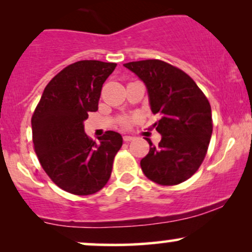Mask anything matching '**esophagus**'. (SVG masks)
Listing matches in <instances>:
<instances>
[{
    "label": "esophagus",
    "mask_w": 252,
    "mask_h": 252,
    "mask_svg": "<svg viewBox=\"0 0 252 252\" xmlns=\"http://www.w3.org/2000/svg\"><path fill=\"white\" fill-rule=\"evenodd\" d=\"M134 136H129V135H124L123 136V140L126 141V142H130V141H132L134 140Z\"/></svg>",
    "instance_id": "esophagus-1"
}]
</instances>
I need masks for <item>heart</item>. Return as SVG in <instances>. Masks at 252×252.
Returning <instances> with one entry per match:
<instances>
[{
  "mask_svg": "<svg viewBox=\"0 0 252 252\" xmlns=\"http://www.w3.org/2000/svg\"><path fill=\"white\" fill-rule=\"evenodd\" d=\"M134 121H135V117H126L121 121V123H122V126H128L132 122H134Z\"/></svg>",
  "mask_w": 252,
  "mask_h": 252,
  "instance_id": "heart-1",
  "label": "heart"
}]
</instances>
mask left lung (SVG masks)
<instances>
[{"label": "left lung", "mask_w": 252, "mask_h": 252, "mask_svg": "<svg viewBox=\"0 0 252 252\" xmlns=\"http://www.w3.org/2000/svg\"><path fill=\"white\" fill-rule=\"evenodd\" d=\"M144 83L155 123L162 135L158 147L148 141L150 149L141 160L149 180L163 186L186 181L198 170L212 135L211 105L194 80L184 71L161 60L124 63Z\"/></svg>", "instance_id": "8db88e82"}]
</instances>
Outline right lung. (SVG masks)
Instances as JSON below:
<instances>
[{"instance_id": "1", "label": "right lung", "mask_w": 252, "mask_h": 252, "mask_svg": "<svg viewBox=\"0 0 252 252\" xmlns=\"http://www.w3.org/2000/svg\"><path fill=\"white\" fill-rule=\"evenodd\" d=\"M116 66L99 60L68 65L47 84L32 117L34 149L43 170L72 194L102 189L122 147L116 131H106L94 142L84 130V121L98 110L103 84Z\"/></svg>"}]
</instances>
